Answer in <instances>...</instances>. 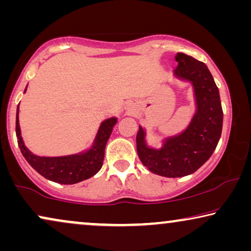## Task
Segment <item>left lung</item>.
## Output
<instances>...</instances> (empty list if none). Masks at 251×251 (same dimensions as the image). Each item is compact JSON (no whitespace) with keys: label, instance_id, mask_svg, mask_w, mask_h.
I'll return each mask as SVG.
<instances>
[{"label":"left lung","instance_id":"1","mask_svg":"<svg viewBox=\"0 0 251 251\" xmlns=\"http://www.w3.org/2000/svg\"><path fill=\"white\" fill-rule=\"evenodd\" d=\"M175 76L192 82L197 113L180 135L167 138L160 150L150 149L145 131L139 126L137 153L142 163L153 174L163 177H183L197 171L212 155L223 128L221 97L214 77L204 63L178 52Z\"/></svg>","mask_w":251,"mask_h":251}]
</instances>
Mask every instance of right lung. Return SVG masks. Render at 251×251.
Returning <instances> with one entry per match:
<instances>
[{"mask_svg":"<svg viewBox=\"0 0 251 251\" xmlns=\"http://www.w3.org/2000/svg\"><path fill=\"white\" fill-rule=\"evenodd\" d=\"M18 108L16 116V135L19 149L27 162L44 178L54 183L70 185L88 179L100 170L104 161L106 143L111 136L113 126H115L116 118L107 119L101 123L94 146L85 153L68 156L44 157L33 154L24 144L20 133Z\"/></svg>","mask_w":251,"mask_h":251,"instance_id":"right-lung-1","label":"right lung"}]
</instances>
